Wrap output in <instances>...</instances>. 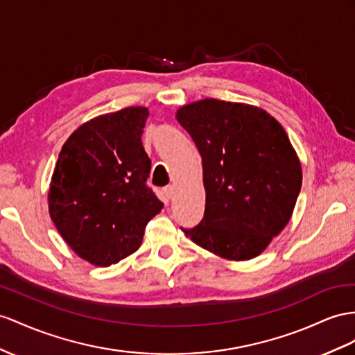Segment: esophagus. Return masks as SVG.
Masks as SVG:
<instances>
[{
  "mask_svg": "<svg viewBox=\"0 0 355 355\" xmlns=\"http://www.w3.org/2000/svg\"><path fill=\"white\" fill-rule=\"evenodd\" d=\"M163 193H165V196L168 198V199H171L172 196H174V193H175V189H174V186H166L165 189H163Z\"/></svg>",
  "mask_w": 355,
  "mask_h": 355,
  "instance_id": "34e87169",
  "label": "esophagus"
}]
</instances>
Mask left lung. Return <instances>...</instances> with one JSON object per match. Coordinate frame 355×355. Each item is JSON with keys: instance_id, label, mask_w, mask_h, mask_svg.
<instances>
[{"instance_id": "left-lung-1", "label": "left lung", "mask_w": 355, "mask_h": 355, "mask_svg": "<svg viewBox=\"0 0 355 355\" xmlns=\"http://www.w3.org/2000/svg\"><path fill=\"white\" fill-rule=\"evenodd\" d=\"M177 120L202 157L205 213L183 230L230 261L258 257L285 228L302 189V165L284 127L264 109L204 98Z\"/></svg>"}]
</instances>
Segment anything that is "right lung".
I'll list each match as a JSON object with an SVG mask.
<instances>
[{
    "instance_id": "add662e5",
    "label": "right lung",
    "mask_w": 355,
    "mask_h": 355,
    "mask_svg": "<svg viewBox=\"0 0 355 355\" xmlns=\"http://www.w3.org/2000/svg\"><path fill=\"white\" fill-rule=\"evenodd\" d=\"M148 109L93 118L69 136L53 169L49 214L78 257L109 267L139 249L163 204L147 187L151 160L141 136Z\"/></svg>"
}]
</instances>
